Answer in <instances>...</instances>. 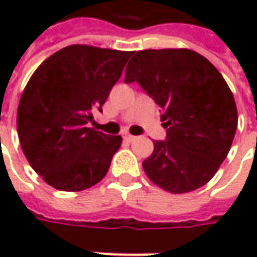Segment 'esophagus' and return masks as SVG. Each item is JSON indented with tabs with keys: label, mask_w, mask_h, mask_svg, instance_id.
I'll use <instances>...</instances> for the list:
<instances>
[{
	"label": "esophagus",
	"mask_w": 257,
	"mask_h": 257,
	"mask_svg": "<svg viewBox=\"0 0 257 257\" xmlns=\"http://www.w3.org/2000/svg\"><path fill=\"white\" fill-rule=\"evenodd\" d=\"M124 140H125V142H134V140H136V137L132 136V134H125V136H124Z\"/></svg>",
	"instance_id": "obj_1"
}]
</instances>
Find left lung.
<instances>
[{
	"label": "left lung",
	"instance_id": "1",
	"mask_svg": "<svg viewBox=\"0 0 257 257\" xmlns=\"http://www.w3.org/2000/svg\"><path fill=\"white\" fill-rule=\"evenodd\" d=\"M137 81L162 108L164 142L143 162L147 177L182 194L204 186L219 170L237 128L234 97L214 65L187 48L137 51L124 83Z\"/></svg>",
	"mask_w": 257,
	"mask_h": 257
}]
</instances>
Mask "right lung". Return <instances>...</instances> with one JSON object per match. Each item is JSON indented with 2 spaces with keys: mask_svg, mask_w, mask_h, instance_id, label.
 I'll list each match as a JSON object with an SVG mask.
<instances>
[{
  "mask_svg": "<svg viewBox=\"0 0 257 257\" xmlns=\"http://www.w3.org/2000/svg\"><path fill=\"white\" fill-rule=\"evenodd\" d=\"M133 51L74 44L34 71L17 111L21 149L35 173L61 192H81L103 180L121 136L88 123L101 111Z\"/></svg>",
  "mask_w": 257,
  "mask_h": 257,
  "instance_id": "add662e5",
  "label": "right lung"
}]
</instances>
